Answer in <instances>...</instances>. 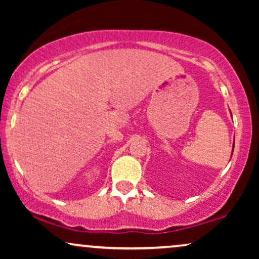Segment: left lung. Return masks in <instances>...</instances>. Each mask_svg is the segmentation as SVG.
Masks as SVG:
<instances>
[{"mask_svg": "<svg viewBox=\"0 0 259 259\" xmlns=\"http://www.w3.org/2000/svg\"><path fill=\"white\" fill-rule=\"evenodd\" d=\"M233 147H235V140H233ZM233 147H232V153H233ZM232 153H231V157H232Z\"/></svg>", "mask_w": 259, "mask_h": 259, "instance_id": "obj_1", "label": "left lung"}]
</instances>
